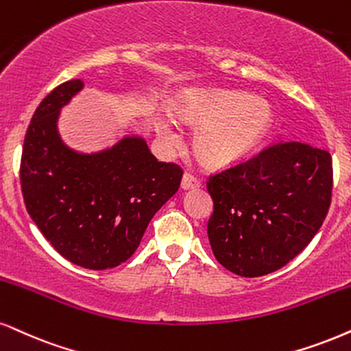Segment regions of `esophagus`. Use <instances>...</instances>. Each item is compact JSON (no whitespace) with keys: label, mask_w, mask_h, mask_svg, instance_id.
<instances>
[{"label":"esophagus","mask_w":351,"mask_h":351,"mask_svg":"<svg viewBox=\"0 0 351 351\" xmlns=\"http://www.w3.org/2000/svg\"><path fill=\"white\" fill-rule=\"evenodd\" d=\"M200 179L192 174V172H185L182 177V189L190 190V189H198L200 187Z\"/></svg>","instance_id":"obj_1"}]
</instances>
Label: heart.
Wrapping results in <instances>:
<instances>
[{
  "label": "heart",
  "instance_id": "b5f03b06",
  "mask_svg": "<svg viewBox=\"0 0 351 351\" xmlns=\"http://www.w3.org/2000/svg\"><path fill=\"white\" fill-rule=\"evenodd\" d=\"M185 123L200 125L195 149L210 166H224L247 154L265 135L271 112L261 102H249L241 94L223 90H187L174 106ZM158 133L167 145L179 143L180 135L166 119L158 120Z\"/></svg>",
  "mask_w": 351,
  "mask_h": 351
}]
</instances>
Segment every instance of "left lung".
Instances as JSON below:
<instances>
[{
	"label": "left lung",
	"mask_w": 351,
	"mask_h": 351,
	"mask_svg": "<svg viewBox=\"0 0 351 351\" xmlns=\"http://www.w3.org/2000/svg\"><path fill=\"white\" fill-rule=\"evenodd\" d=\"M327 149L280 141L210 174L208 239L216 261L254 278L285 267L313 241L332 202Z\"/></svg>",
	"instance_id": "1"
}]
</instances>
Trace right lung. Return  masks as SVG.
Returning a JSON list of instances; mask_svg holds the SVG:
<instances>
[{
  "label": "right lung",
  "instance_id": "right-lung-1",
  "mask_svg": "<svg viewBox=\"0 0 351 351\" xmlns=\"http://www.w3.org/2000/svg\"><path fill=\"white\" fill-rule=\"evenodd\" d=\"M81 88L80 80L66 81L38 104L24 138L21 189L27 213L56 252L106 270L132 257L156 211L179 190L184 169L158 161L141 138L90 156L68 149L56 119Z\"/></svg>",
  "mask_w": 351,
  "mask_h": 351
}]
</instances>
